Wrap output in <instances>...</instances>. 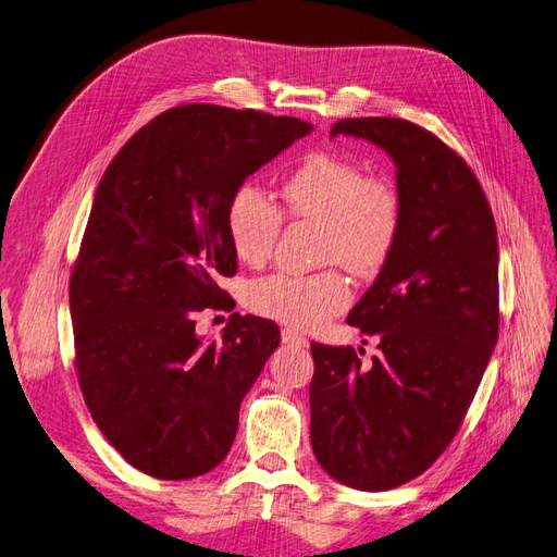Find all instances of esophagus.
<instances>
[{"mask_svg": "<svg viewBox=\"0 0 557 557\" xmlns=\"http://www.w3.org/2000/svg\"><path fill=\"white\" fill-rule=\"evenodd\" d=\"M281 339H283V344L295 346V348H307V346H309L307 336H301L299 332H295V330H290V327L281 332Z\"/></svg>", "mask_w": 557, "mask_h": 557, "instance_id": "34e87169", "label": "esophagus"}]
</instances>
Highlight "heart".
Returning <instances> with one entry per match:
<instances>
[{
	"instance_id": "heart-1",
	"label": "heart",
	"mask_w": 557,
	"mask_h": 557,
	"mask_svg": "<svg viewBox=\"0 0 557 557\" xmlns=\"http://www.w3.org/2000/svg\"><path fill=\"white\" fill-rule=\"evenodd\" d=\"M283 213L320 225V260L339 262L356 276H372L397 246L404 207L399 188L385 176L336 153H313L283 185ZM281 209L262 190L242 185L225 209L234 258L262 267L272 258L283 225ZM350 305V285L339 269L293 276L269 274L246 288V307L293 327H315Z\"/></svg>"
}]
</instances>
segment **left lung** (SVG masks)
Here are the masks:
<instances>
[{
    "label": "left lung",
    "instance_id": "obj_1",
    "mask_svg": "<svg viewBox=\"0 0 557 557\" xmlns=\"http://www.w3.org/2000/svg\"><path fill=\"white\" fill-rule=\"evenodd\" d=\"M397 164L404 221L391 260L346 323L379 342L311 344V446L332 479L391 491L458 434L499 332L497 227L471 166L404 117H344ZM367 344V342H364Z\"/></svg>",
    "mask_w": 557,
    "mask_h": 557
}]
</instances>
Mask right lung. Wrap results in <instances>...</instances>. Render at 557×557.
Listing matches in <instances>:
<instances>
[{
	"label": "right lung",
	"instance_id": "add662e5",
	"mask_svg": "<svg viewBox=\"0 0 557 557\" xmlns=\"http://www.w3.org/2000/svg\"><path fill=\"white\" fill-rule=\"evenodd\" d=\"M309 129L256 109L174 107L129 137L97 185L70 278L74 367L97 428L148 476L207 474L237 436L281 332L232 313L223 342L205 344L195 318L234 309L221 288L237 274L230 197Z\"/></svg>",
	"mask_w": 557,
	"mask_h": 557
}]
</instances>
